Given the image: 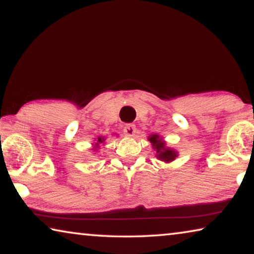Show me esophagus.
<instances>
[{
    "label": "esophagus",
    "mask_w": 254,
    "mask_h": 254,
    "mask_svg": "<svg viewBox=\"0 0 254 254\" xmlns=\"http://www.w3.org/2000/svg\"><path fill=\"white\" fill-rule=\"evenodd\" d=\"M123 133L128 137H132L135 133V127L133 124H126L123 127Z\"/></svg>",
    "instance_id": "obj_1"
}]
</instances>
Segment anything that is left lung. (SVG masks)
I'll return each mask as SVG.
<instances>
[{
	"label": "left lung",
	"mask_w": 254,
	"mask_h": 254,
	"mask_svg": "<svg viewBox=\"0 0 254 254\" xmlns=\"http://www.w3.org/2000/svg\"><path fill=\"white\" fill-rule=\"evenodd\" d=\"M149 141L152 142L154 149H156V155H158V158L160 160H162V161H166V162L173 161V160L177 156L176 152L173 151V149L166 148L164 142L161 141V139H160L158 134L151 135V137H149Z\"/></svg>",
	"instance_id": "left-lung-1"
}]
</instances>
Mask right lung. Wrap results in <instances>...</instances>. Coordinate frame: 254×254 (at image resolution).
Masks as SVG:
<instances>
[{"label":"right lung","instance_id":"right-lung-1","mask_svg":"<svg viewBox=\"0 0 254 254\" xmlns=\"http://www.w3.org/2000/svg\"><path fill=\"white\" fill-rule=\"evenodd\" d=\"M103 140H105V139H103V138H101V137H99L98 138V142H96V146H99V142H103ZM94 148H96V147H94Z\"/></svg>","mask_w":254,"mask_h":254}]
</instances>
